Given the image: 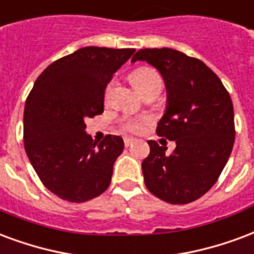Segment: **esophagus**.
<instances>
[{
  "instance_id": "1",
  "label": "esophagus",
  "mask_w": 254,
  "mask_h": 254,
  "mask_svg": "<svg viewBox=\"0 0 254 254\" xmlns=\"http://www.w3.org/2000/svg\"><path fill=\"white\" fill-rule=\"evenodd\" d=\"M134 141H136V138H133V137H124V144H125V146L132 145Z\"/></svg>"
}]
</instances>
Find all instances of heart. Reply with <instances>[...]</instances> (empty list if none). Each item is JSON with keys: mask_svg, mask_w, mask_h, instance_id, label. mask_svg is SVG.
I'll list each match as a JSON object with an SVG mask.
<instances>
[{"mask_svg": "<svg viewBox=\"0 0 254 254\" xmlns=\"http://www.w3.org/2000/svg\"><path fill=\"white\" fill-rule=\"evenodd\" d=\"M133 86L142 95L151 93H160L163 89V78L161 75L153 68L149 67H141L137 68L130 76ZM109 91V89H108ZM151 118L149 117H125L120 122V127L125 132L140 133L149 124Z\"/></svg>", "mask_w": 254, "mask_h": 254, "instance_id": "b5f03b06", "label": "heart"}]
</instances>
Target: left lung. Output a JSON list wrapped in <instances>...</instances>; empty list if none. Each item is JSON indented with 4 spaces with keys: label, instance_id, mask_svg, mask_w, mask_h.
<instances>
[{
    "label": "left lung",
    "instance_id": "1",
    "mask_svg": "<svg viewBox=\"0 0 254 254\" xmlns=\"http://www.w3.org/2000/svg\"><path fill=\"white\" fill-rule=\"evenodd\" d=\"M145 60L160 71L167 87V110L156 133L176 142L171 155L149 140L142 161L146 189L164 202L186 204L211 189L225 168L236 138L229 91L202 60L171 48L137 51L132 62Z\"/></svg>",
    "mask_w": 254,
    "mask_h": 254
}]
</instances>
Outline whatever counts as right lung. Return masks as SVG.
I'll use <instances>...</instances> for the list:
<instances>
[{
    "label": "right lung",
    "instance_id": "1",
    "mask_svg": "<svg viewBox=\"0 0 254 254\" xmlns=\"http://www.w3.org/2000/svg\"><path fill=\"white\" fill-rule=\"evenodd\" d=\"M134 51L80 48L55 60L33 84L24 110V146L56 196L82 203L108 190L124 140L108 134L97 144L84 132V118L102 114L106 86Z\"/></svg>",
    "mask_w": 254,
    "mask_h": 254
}]
</instances>
